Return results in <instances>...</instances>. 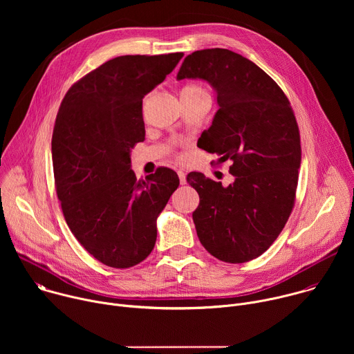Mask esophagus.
I'll list each match as a JSON object with an SVG mask.
<instances>
[{"instance_id": "34e87169", "label": "esophagus", "mask_w": 354, "mask_h": 354, "mask_svg": "<svg viewBox=\"0 0 354 354\" xmlns=\"http://www.w3.org/2000/svg\"><path fill=\"white\" fill-rule=\"evenodd\" d=\"M178 176H179L180 185H185V183H186V172H185L183 169H179V171H178Z\"/></svg>"}]
</instances>
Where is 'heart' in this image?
<instances>
[{"label":"heart","instance_id":"1","mask_svg":"<svg viewBox=\"0 0 354 354\" xmlns=\"http://www.w3.org/2000/svg\"><path fill=\"white\" fill-rule=\"evenodd\" d=\"M180 95H190V96H207V97H209V93H207V91H206L203 86L194 85V84L183 86V88H182V91H180Z\"/></svg>","mask_w":354,"mask_h":354}]
</instances>
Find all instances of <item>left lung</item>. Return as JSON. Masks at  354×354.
<instances>
[{"instance_id":"1","label":"left lung","mask_w":354,"mask_h":354,"mask_svg":"<svg viewBox=\"0 0 354 354\" xmlns=\"http://www.w3.org/2000/svg\"><path fill=\"white\" fill-rule=\"evenodd\" d=\"M203 80L216 92L218 111L197 141L230 160L234 182L223 186L189 174L198 196L193 213L197 236L228 263L261 257L284 228L294 206L301 165L299 131L288 99L255 63L228 48L189 55L176 80Z\"/></svg>"}]
</instances>
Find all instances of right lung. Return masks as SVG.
<instances>
[{
    "instance_id": "obj_1",
    "label": "right lung",
    "mask_w": 354,
    "mask_h": 354,
    "mask_svg": "<svg viewBox=\"0 0 354 354\" xmlns=\"http://www.w3.org/2000/svg\"><path fill=\"white\" fill-rule=\"evenodd\" d=\"M182 57L112 59L75 82L60 105L52 138L57 196L74 236L106 266L131 268L151 254L157 218L179 186L168 168L137 180L130 156L145 138L142 97Z\"/></svg>"
}]
</instances>
